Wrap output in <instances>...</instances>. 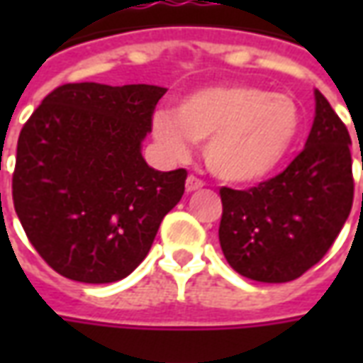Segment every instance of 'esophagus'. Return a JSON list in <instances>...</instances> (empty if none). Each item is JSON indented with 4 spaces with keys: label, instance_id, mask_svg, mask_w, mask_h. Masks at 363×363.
<instances>
[{
    "label": "esophagus",
    "instance_id": "1",
    "mask_svg": "<svg viewBox=\"0 0 363 363\" xmlns=\"http://www.w3.org/2000/svg\"><path fill=\"white\" fill-rule=\"evenodd\" d=\"M184 186H186V192H192V190H198L204 186V181L202 179H198L194 174H189L186 177V182H184Z\"/></svg>",
    "mask_w": 363,
    "mask_h": 363
}]
</instances>
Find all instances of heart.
<instances>
[{"label": "heart", "instance_id": "1", "mask_svg": "<svg viewBox=\"0 0 363 363\" xmlns=\"http://www.w3.org/2000/svg\"><path fill=\"white\" fill-rule=\"evenodd\" d=\"M301 112L288 95L252 85H216L174 104L173 114H153L151 130L174 157L189 153V140L204 145L208 169L221 181L255 182L280 165L296 142Z\"/></svg>", "mask_w": 363, "mask_h": 363}]
</instances>
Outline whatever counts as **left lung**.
Wrapping results in <instances>:
<instances>
[{
  "mask_svg": "<svg viewBox=\"0 0 363 363\" xmlns=\"http://www.w3.org/2000/svg\"><path fill=\"white\" fill-rule=\"evenodd\" d=\"M315 103L305 150L280 174L249 190H220L221 251L245 278L296 280L327 255L350 216V134L320 91Z\"/></svg>",
  "mask_w": 363,
  "mask_h": 363,
  "instance_id": "obj_1",
  "label": "left lung"
}]
</instances>
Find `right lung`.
I'll use <instances>...</instances> for the list:
<instances>
[{
  "label": "right lung",
  "mask_w": 363,
  "mask_h": 363,
  "mask_svg": "<svg viewBox=\"0 0 363 363\" xmlns=\"http://www.w3.org/2000/svg\"><path fill=\"white\" fill-rule=\"evenodd\" d=\"M165 91L66 83L21 130L13 206L36 252L69 280L111 284L134 272L184 194L186 169L161 173L142 157Z\"/></svg>",
  "instance_id": "obj_1"
}]
</instances>
